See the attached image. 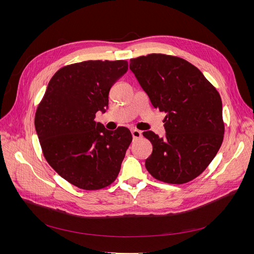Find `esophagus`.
Returning <instances> with one entry per match:
<instances>
[{
  "label": "esophagus",
  "instance_id": "34e87169",
  "mask_svg": "<svg viewBox=\"0 0 254 254\" xmlns=\"http://www.w3.org/2000/svg\"><path fill=\"white\" fill-rule=\"evenodd\" d=\"M131 134H132V139L133 140L140 139V137L142 136V132L140 131V130H137V129H132L131 130Z\"/></svg>",
  "mask_w": 254,
  "mask_h": 254
}]
</instances>
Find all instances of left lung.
<instances>
[{
	"instance_id": "8db88e82",
	"label": "left lung",
	"mask_w": 254,
	"mask_h": 254,
	"mask_svg": "<svg viewBox=\"0 0 254 254\" xmlns=\"http://www.w3.org/2000/svg\"><path fill=\"white\" fill-rule=\"evenodd\" d=\"M129 68L151 105L166 113L164 137L143 132L152 144L146 170L166 183L193 180L211 163L224 139L218 92L195 65L179 57L150 54L130 59Z\"/></svg>"
}]
</instances>
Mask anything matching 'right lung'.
Returning <instances> with one entry per match:
<instances>
[{"label": "right lung", "mask_w": 254, "mask_h": 254, "mask_svg": "<svg viewBox=\"0 0 254 254\" xmlns=\"http://www.w3.org/2000/svg\"><path fill=\"white\" fill-rule=\"evenodd\" d=\"M128 70L126 60H89L66 65L50 80L35 117L43 155L64 179L82 190L108 187L117 178L132 135L95 122L108 109L112 84Z\"/></svg>", "instance_id": "obj_1"}]
</instances>
